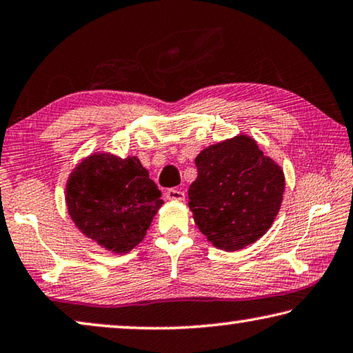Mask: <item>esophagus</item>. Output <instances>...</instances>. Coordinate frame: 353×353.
Segmentation results:
<instances>
[{"instance_id":"obj_1","label":"esophagus","mask_w":353,"mask_h":353,"mask_svg":"<svg viewBox=\"0 0 353 353\" xmlns=\"http://www.w3.org/2000/svg\"><path fill=\"white\" fill-rule=\"evenodd\" d=\"M184 197H186V195H184V191H181V189L172 188V189H167V191H165V199L167 200H178V202H181V200H184Z\"/></svg>"}]
</instances>
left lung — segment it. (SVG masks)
<instances>
[{
	"label": "left lung",
	"mask_w": 353,
	"mask_h": 353,
	"mask_svg": "<svg viewBox=\"0 0 353 353\" xmlns=\"http://www.w3.org/2000/svg\"><path fill=\"white\" fill-rule=\"evenodd\" d=\"M199 175L189 186V208L214 248L238 251L273 224L285 191L284 172L246 134L222 140L195 158Z\"/></svg>",
	"instance_id": "obj_1"
}]
</instances>
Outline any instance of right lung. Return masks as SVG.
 I'll return each instance as SVG.
<instances>
[{
	"label": "right lung",
	"mask_w": 353,
	"mask_h": 353,
	"mask_svg": "<svg viewBox=\"0 0 353 353\" xmlns=\"http://www.w3.org/2000/svg\"><path fill=\"white\" fill-rule=\"evenodd\" d=\"M162 203L137 156L93 153L74 167L66 183V207L75 227L118 256L143 240Z\"/></svg>",
	"instance_id": "obj_1"
}]
</instances>
